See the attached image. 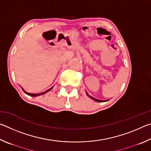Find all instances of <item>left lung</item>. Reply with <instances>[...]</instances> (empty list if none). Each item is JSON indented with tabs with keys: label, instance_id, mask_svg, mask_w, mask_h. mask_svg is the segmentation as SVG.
Here are the masks:
<instances>
[{
	"label": "left lung",
	"instance_id": "8db88e82",
	"mask_svg": "<svg viewBox=\"0 0 151 151\" xmlns=\"http://www.w3.org/2000/svg\"><path fill=\"white\" fill-rule=\"evenodd\" d=\"M86 94H87V96H89V97H90V98H91L92 99H93L94 101H96V102H100V101H101L98 100V99H94V98H93V97H92V96H89L87 93H86Z\"/></svg>",
	"mask_w": 151,
	"mask_h": 151
}]
</instances>
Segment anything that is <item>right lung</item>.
<instances>
[{
	"label": "right lung",
	"mask_w": 151,
	"mask_h": 151,
	"mask_svg": "<svg viewBox=\"0 0 151 151\" xmlns=\"http://www.w3.org/2000/svg\"><path fill=\"white\" fill-rule=\"evenodd\" d=\"M53 88V86L52 87H51L50 89H48V90H47V91H46L45 92H43V93H39V94H32V93H27V92H26L25 91L23 88H22V90H23V91L24 92V93H26L27 94H28V95H29V96H40V95H42V94H45V93H47V92H48L49 91H50L51 89H52Z\"/></svg>",
	"instance_id": "add662e5"
}]
</instances>
